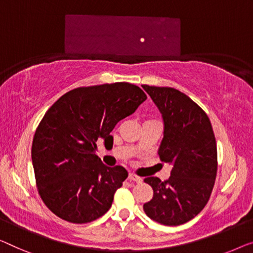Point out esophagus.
<instances>
[{
	"label": "esophagus",
	"mask_w": 253,
	"mask_h": 253,
	"mask_svg": "<svg viewBox=\"0 0 253 253\" xmlns=\"http://www.w3.org/2000/svg\"><path fill=\"white\" fill-rule=\"evenodd\" d=\"M128 179L133 180V182H136V183H141L142 182L141 177L137 176L136 174H133V172H130V174L128 175Z\"/></svg>",
	"instance_id": "34e87169"
}]
</instances>
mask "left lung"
I'll use <instances>...</instances> for the list:
<instances>
[{
    "label": "left lung",
    "mask_w": 253,
    "mask_h": 253,
    "mask_svg": "<svg viewBox=\"0 0 253 253\" xmlns=\"http://www.w3.org/2000/svg\"><path fill=\"white\" fill-rule=\"evenodd\" d=\"M143 88L163 114L160 160L171 165L170 177H146L153 198L143 209L151 219L178 226L201 212L209 201L217 176V144L208 116L185 94L171 87Z\"/></svg>",
    "instance_id": "1"
}]
</instances>
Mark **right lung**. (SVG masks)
Returning a JSON list of instances; mask_svg holds the SVG:
<instances>
[{
	"label": "right lung",
	"mask_w": 253,
	"mask_h": 253,
	"mask_svg": "<svg viewBox=\"0 0 253 253\" xmlns=\"http://www.w3.org/2000/svg\"><path fill=\"white\" fill-rule=\"evenodd\" d=\"M146 100L129 83L71 89L46 111L36 128L32 160L41 199L55 216L86 224L110 209L128 172L107 167L95 154L96 141L110 133Z\"/></svg>",
	"instance_id": "add662e5"
}]
</instances>
